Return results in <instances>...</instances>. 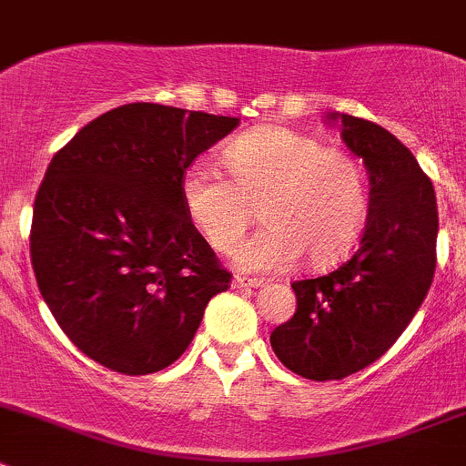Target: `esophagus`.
<instances>
[{
	"label": "esophagus",
	"instance_id": "obj_1",
	"mask_svg": "<svg viewBox=\"0 0 466 466\" xmlns=\"http://www.w3.org/2000/svg\"><path fill=\"white\" fill-rule=\"evenodd\" d=\"M264 279L259 278H241V275H237V278L232 279V287L234 289H259L264 287Z\"/></svg>",
	"mask_w": 466,
	"mask_h": 466
}]
</instances>
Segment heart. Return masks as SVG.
Here are the masks:
<instances>
[{"label": "heart", "mask_w": 466, "mask_h": 466, "mask_svg": "<svg viewBox=\"0 0 466 466\" xmlns=\"http://www.w3.org/2000/svg\"><path fill=\"white\" fill-rule=\"evenodd\" d=\"M225 177L207 161L179 175V200L193 228L216 248L238 246L261 207L266 225L238 250L246 270L291 268L302 252L311 266L337 261L367 216V184L353 157L287 127H261L223 150Z\"/></svg>", "instance_id": "b5f03b06"}]
</instances>
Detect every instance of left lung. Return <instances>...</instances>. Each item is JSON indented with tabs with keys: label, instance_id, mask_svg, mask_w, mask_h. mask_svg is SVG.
I'll list each match as a JSON object with an SVG mask.
<instances>
[{
	"label": "left lung",
	"instance_id": "1",
	"mask_svg": "<svg viewBox=\"0 0 466 466\" xmlns=\"http://www.w3.org/2000/svg\"><path fill=\"white\" fill-rule=\"evenodd\" d=\"M369 175V218L360 248L337 270L293 282L296 314L270 332L289 371L341 380L394 346L435 275L437 200L412 152L380 125L328 113Z\"/></svg>",
	"mask_w": 466,
	"mask_h": 466
}]
</instances>
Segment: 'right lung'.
Returning a JSON list of instances; mask_svg holds the SVG:
<instances>
[{
  "label": "right lung",
  "instance_id": "right-lung-1",
  "mask_svg": "<svg viewBox=\"0 0 466 466\" xmlns=\"http://www.w3.org/2000/svg\"><path fill=\"white\" fill-rule=\"evenodd\" d=\"M238 118L137 102L81 127L35 193L31 266L72 343L125 376L170 367L232 275L184 214L179 175Z\"/></svg>",
  "mask_w": 466,
  "mask_h": 466
}]
</instances>
